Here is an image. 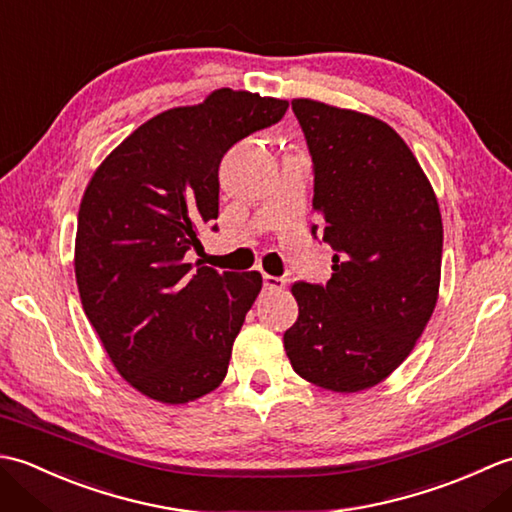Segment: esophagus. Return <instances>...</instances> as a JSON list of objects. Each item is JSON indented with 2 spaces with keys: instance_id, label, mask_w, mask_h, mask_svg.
<instances>
[{
  "instance_id": "esophagus-1",
  "label": "esophagus",
  "mask_w": 512,
  "mask_h": 512,
  "mask_svg": "<svg viewBox=\"0 0 512 512\" xmlns=\"http://www.w3.org/2000/svg\"><path fill=\"white\" fill-rule=\"evenodd\" d=\"M264 288L266 290H284L286 288V281L281 277H273V275H266L264 273Z\"/></svg>"
}]
</instances>
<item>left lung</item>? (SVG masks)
Returning a JSON list of instances; mask_svg holds the SVG:
<instances>
[{
    "mask_svg": "<svg viewBox=\"0 0 512 512\" xmlns=\"http://www.w3.org/2000/svg\"><path fill=\"white\" fill-rule=\"evenodd\" d=\"M292 112L312 156V209L334 273L325 286H292L299 317L284 347L308 383L354 394L394 372L427 328L440 288V206L387 123L312 99H295Z\"/></svg>",
    "mask_w": 512,
    "mask_h": 512,
    "instance_id": "1",
    "label": "left lung"
}]
</instances>
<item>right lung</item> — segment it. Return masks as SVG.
Returning a JSON list of instances; mask_svg holds the SVG:
<instances>
[{
	"label": "right lung",
	"mask_w": 512,
	"mask_h": 512,
	"mask_svg": "<svg viewBox=\"0 0 512 512\" xmlns=\"http://www.w3.org/2000/svg\"><path fill=\"white\" fill-rule=\"evenodd\" d=\"M286 110L288 101L228 88L173 107L129 134L83 193L74 273L85 317L147 398L184 405L226 376L262 275L217 273L187 253L217 220L226 151Z\"/></svg>",
	"instance_id": "obj_1"
}]
</instances>
